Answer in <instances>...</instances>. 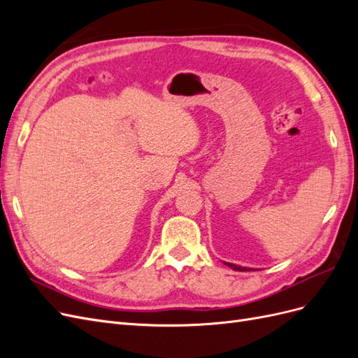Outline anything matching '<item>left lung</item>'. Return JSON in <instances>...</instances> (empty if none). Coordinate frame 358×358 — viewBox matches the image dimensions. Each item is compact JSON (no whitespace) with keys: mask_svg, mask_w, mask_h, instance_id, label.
I'll return each mask as SVG.
<instances>
[{"mask_svg":"<svg viewBox=\"0 0 358 358\" xmlns=\"http://www.w3.org/2000/svg\"><path fill=\"white\" fill-rule=\"evenodd\" d=\"M227 266H230L233 270H239V272H245V270H248L246 267H241V266H234V264H230V263H225Z\"/></svg>","mask_w":358,"mask_h":358,"instance_id":"obj_1","label":"left lung"}]
</instances>
